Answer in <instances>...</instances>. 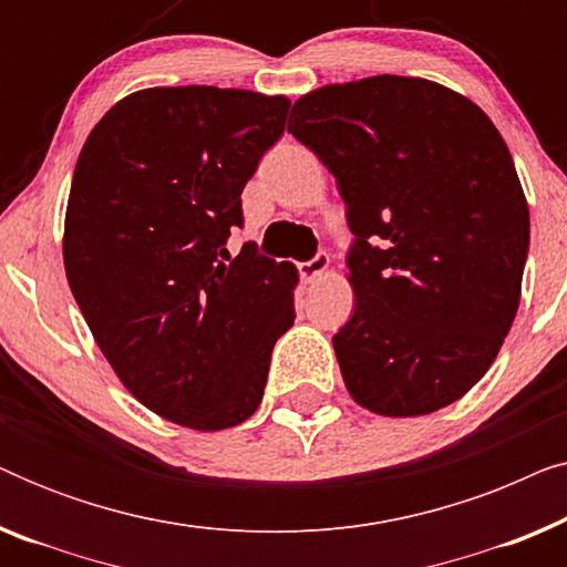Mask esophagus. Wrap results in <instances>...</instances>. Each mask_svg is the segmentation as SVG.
<instances>
[{"label": "esophagus", "instance_id": "1", "mask_svg": "<svg viewBox=\"0 0 567 567\" xmlns=\"http://www.w3.org/2000/svg\"><path fill=\"white\" fill-rule=\"evenodd\" d=\"M328 268H330V258H328V252H317L312 260L301 262V266H299V274H301V278H305V281H317V278H320Z\"/></svg>", "mask_w": 567, "mask_h": 567}]
</instances>
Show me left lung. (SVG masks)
Listing matches in <instances>:
<instances>
[{
	"mask_svg": "<svg viewBox=\"0 0 567 567\" xmlns=\"http://www.w3.org/2000/svg\"><path fill=\"white\" fill-rule=\"evenodd\" d=\"M336 175L355 309L332 346L351 398L408 417L452 405L498 355L522 299L529 206L498 128L444 84L367 76L291 107Z\"/></svg>",
	"mask_w": 567,
	"mask_h": 567,
	"instance_id": "1",
	"label": "left lung"
}]
</instances>
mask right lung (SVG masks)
<instances>
[{"mask_svg": "<svg viewBox=\"0 0 567 567\" xmlns=\"http://www.w3.org/2000/svg\"><path fill=\"white\" fill-rule=\"evenodd\" d=\"M289 105L206 84L138 90L100 118L76 159L69 289L126 390L185 429L247 421L297 317L291 262L250 243L231 260L224 247Z\"/></svg>", "mask_w": 567, "mask_h": 567, "instance_id": "add662e5", "label": "right lung"}]
</instances>
